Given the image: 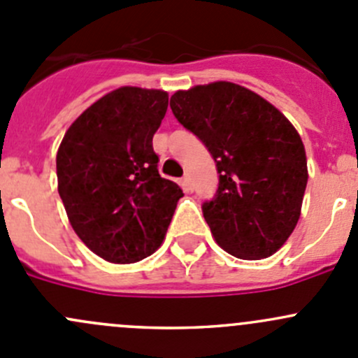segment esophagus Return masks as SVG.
<instances>
[{
	"label": "esophagus",
	"mask_w": 358,
	"mask_h": 358,
	"mask_svg": "<svg viewBox=\"0 0 358 358\" xmlns=\"http://www.w3.org/2000/svg\"><path fill=\"white\" fill-rule=\"evenodd\" d=\"M182 183H183V187H185L187 190H192V185H194V183H192V178H190V175H185V176H183V178H182Z\"/></svg>",
	"instance_id": "34e87169"
}]
</instances>
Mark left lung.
Instances as JSON below:
<instances>
[{
  "label": "left lung",
  "mask_w": 358,
  "mask_h": 358,
  "mask_svg": "<svg viewBox=\"0 0 358 358\" xmlns=\"http://www.w3.org/2000/svg\"><path fill=\"white\" fill-rule=\"evenodd\" d=\"M169 106L216 162L218 189L202 202L216 243L241 259L272 256L298 223L308 180L294 126L255 92L227 81L176 92Z\"/></svg>",
  "instance_id": "8db88e82"
}]
</instances>
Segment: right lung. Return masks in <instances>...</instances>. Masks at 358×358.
<instances>
[{
    "mask_svg": "<svg viewBox=\"0 0 358 358\" xmlns=\"http://www.w3.org/2000/svg\"><path fill=\"white\" fill-rule=\"evenodd\" d=\"M168 93L122 86L88 107L57 152L59 194L79 239L110 263L161 246L182 189L159 175L152 136Z\"/></svg>",
    "mask_w": 358,
    "mask_h": 358,
    "instance_id": "1",
    "label": "right lung"
}]
</instances>
